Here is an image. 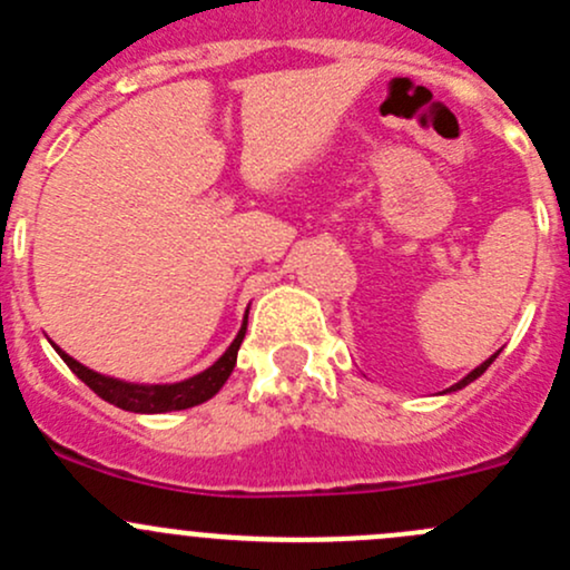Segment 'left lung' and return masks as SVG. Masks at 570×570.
<instances>
[{"label": "left lung", "mask_w": 570, "mask_h": 570, "mask_svg": "<svg viewBox=\"0 0 570 570\" xmlns=\"http://www.w3.org/2000/svg\"><path fill=\"white\" fill-rule=\"evenodd\" d=\"M497 355H499V353H497ZM497 355H491V358H488V361H485V364H480V366H476V370H471V372H469V375H465V377H463V381H458V383H455V386H452V389H450V392H458V389L469 386V383H471V381H476V377H480V375H482V372H485V370H488V366H491V364H493V358H497Z\"/></svg>", "instance_id": "obj_1"}]
</instances>
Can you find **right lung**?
I'll use <instances>...</instances> for the list:
<instances>
[{"label":"right lung","instance_id":"right-lung-1","mask_svg":"<svg viewBox=\"0 0 570 570\" xmlns=\"http://www.w3.org/2000/svg\"><path fill=\"white\" fill-rule=\"evenodd\" d=\"M245 327H248V317H245L243 331L237 333L232 347L223 353V358L217 361L215 366H209V370L200 372V375L189 377V381L174 383V386H131V383L112 381V377H105L99 375V372L88 370V366H82L79 361H73L71 355L62 353L60 347H57V353H60V358L66 361L68 370H71L73 375L90 389V392H96L101 400H107L109 405L124 407V411H131V413H168V411H184V407L200 405V402H206L209 396L220 392L223 383H226L228 375H232L234 364H237V350L245 338Z\"/></svg>","mask_w":570,"mask_h":570}]
</instances>
